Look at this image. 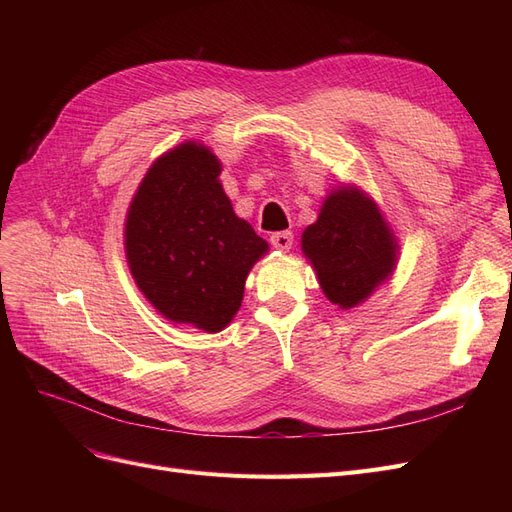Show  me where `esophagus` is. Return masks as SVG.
<instances>
[{
  "mask_svg": "<svg viewBox=\"0 0 512 512\" xmlns=\"http://www.w3.org/2000/svg\"><path fill=\"white\" fill-rule=\"evenodd\" d=\"M271 245L275 250L280 252H288L292 247V232H273L271 235Z\"/></svg>",
  "mask_w": 512,
  "mask_h": 512,
  "instance_id": "1",
  "label": "esophagus"
}]
</instances>
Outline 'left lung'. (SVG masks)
Here are the masks:
<instances>
[{
    "instance_id": "1",
    "label": "left lung",
    "mask_w": 512,
    "mask_h": 512,
    "mask_svg": "<svg viewBox=\"0 0 512 512\" xmlns=\"http://www.w3.org/2000/svg\"><path fill=\"white\" fill-rule=\"evenodd\" d=\"M301 250L324 297L352 309L391 280L399 243L376 200L344 183L327 194L318 220L303 230Z\"/></svg>"
}]
</instances>
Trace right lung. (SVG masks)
Segmentation results:
<instances>
[{
	"label": "right lung",
	"instance_id": "obj_1",
	"mask_svg": "<svg viewBox=\"0 0 512 512\" xmlns=\"http://www.w3.org/2000/svg\"><path fill=\"white\" fill-rule=\"evenodd\" d=\"M222 164L185 141L149 166L128 207L123 247L134 282L166 320L220 333L239 312L245 280L269 252L232 209Z\"/></svg>",
	"mask_w": 512,
	"mask_h": 512
}]
</instances>
